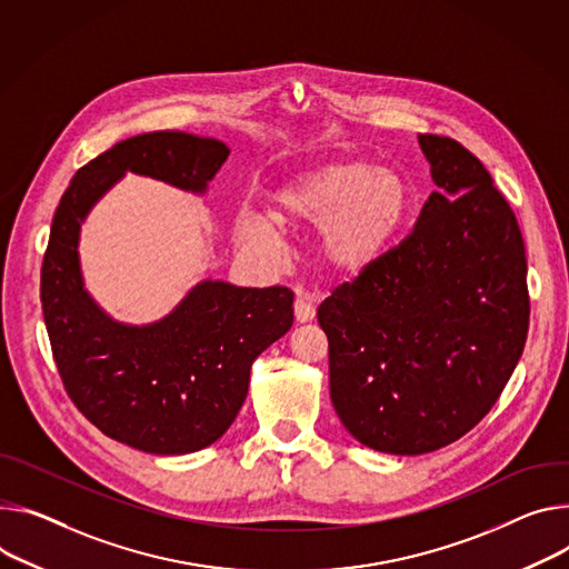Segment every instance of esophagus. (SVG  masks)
<instances>
[{"label":"esophagus","mask_w":569,"mask_h":569,"mask_svg":"<svg viewBox=\"0 0 569 569\" xmlns=\"http://www.w3.org/2000/svg\"><path fill=\"white\" fill-rule=\"evenodd\" d=\"M316 318V306H313V301L308 299V295H299L297 299H295V320L299 322V325H303V322H311Z\"/></svg>","instance_id":"obj_1"}]
</instances>
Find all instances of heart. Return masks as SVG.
<instances>
[{"label":"heart","mask_w":569,"mask_h":569,"mask_svg":"<svg viewBox=\"0 0 569 569\" xmlns=\"http://www.w3.org/2000/svg\"><path fill=\"white\" fill-rule=\"evenodd\" d=\"M410 209L412 190L399 172L370 161H336L283 183L272 199V220L283 229H318L320 270L353 281L390 253ZM238 238L261 251L277 244L263 220L240 222Z\"/></svg>","instance_id":"b5f03b06"}]
</instances>
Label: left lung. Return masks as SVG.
Wrapping results in <instances>:
<instances>
[{
    "label": "left lung",
    "instance_id": "8db88e82",
    "mask_svg": "<svg viewBox=\"0 0 569 569\" xmlns=\"http://www.w3.org/2000/svg\"><path fill=\"white\" fill-rule=\"evenodd\" d=\"M418 140L438 190L416 229L318 308L340 422L360 445L397 456L475 429L529 331L525 240L508 201L460 142Z\"/></svg>",
    "mask_w": 569,
    "mask_h": 569
}]
</instances>
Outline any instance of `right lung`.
<instances>
[{
    "mask_svg": "<svg viewBox=\"0 0 569 569\" xmlns=\"http://www.w3.org/2000/svg\"><path fill=\"white\" fill-rule=\"evenodd\" d=\"M227 157L224 142L183 131L127 138L74 174L51 220L40 301L63 386L101 433L147 453H192L224 436L251 363L290 331L295 297L206 279L163 320L122 325L83 288L81 224L127 172L201 194Z\"/></svg>",
    "mask_w": 569,
    "mask_h": 569,
    "instance_id": "right-lung-1",
    "label": "right lung"
}]
</instances>
